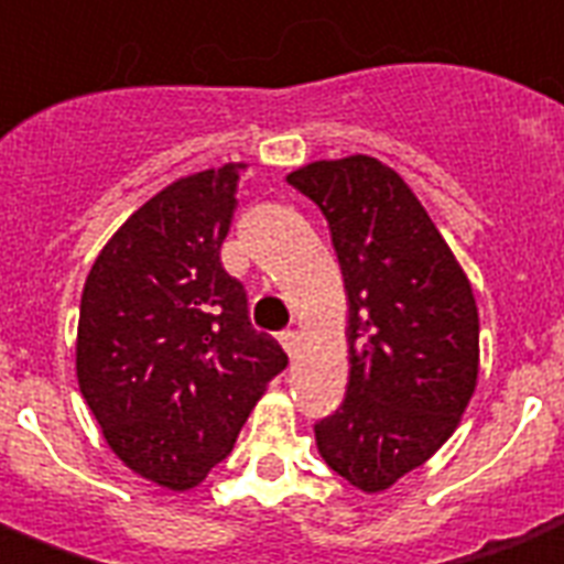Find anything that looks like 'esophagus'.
I'll use <instances>...</instances> for the list:
<instances>
[{
	"label": "esophagus",
	"instance_id": "1",
	"mask_svg": "<svg viewBox=\"0 0 564 564\" xmlns=\"http://www.w3.org/2000/svg\"><path fill=\"white\" fill-rule=\"evenodd\" d=\"M281 346L286 348V355H296V348H299V333H296V330H283V333H281Z\"/></svg>",
	"mask_w": 564,
	"mask_h": 564
}]
</instances>
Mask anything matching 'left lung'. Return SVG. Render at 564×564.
I'll list each match as a JSON object with an SVG mask.
<instances>
[{"instance_id": "obj_1", "label": "left lung", "mask_w": 564, "mask_h": 564, "mask_svg": "<svg viewBox=\"0 0 564 564\" xmlns=\"http://www.w3.org/2000/svg\"><path fill=\"white\" fill-rule=\"evenodd\" d=\"M330 225L348 290L346 401L314 423L317 451L355 488L423 466L478 377V308L451 247L404 178L373 156L290 172Z\"/></svg>"}]
</instances>
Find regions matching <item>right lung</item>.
Here are the masks:
<instances>
[{"mask_svg": "<svg viewBox=\"0 0 564 564\" xmlns=\"http://www.w3.org/2000/svg\"><path fill=\"white\" fill-rule=\"evenodd\" d=\"M240 172L228 163L151 197L95 259L79 305L83 398L113 454L172 491L200 485L231 454L286 367L221 265Z\"/></svg>", "mask_w": 564, "mask_h": 564, "instance_id": "obj_1", "label": "right lung"}]
</instances>
